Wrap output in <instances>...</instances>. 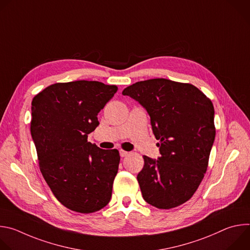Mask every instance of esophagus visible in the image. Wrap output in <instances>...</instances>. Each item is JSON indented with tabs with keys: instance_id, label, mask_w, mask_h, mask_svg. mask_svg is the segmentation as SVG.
<instances>
[{
	"instance_id": "1",
	"label": "esophagus",
	"mask_w": 250,
	"mask_h": 250,
	"mask_svg": "<svg viewBox=\"0 0 250 250\" xmlns=\"http://www.w3.org/2000/svg\"><path fill=\"white\" fill-rule=\"evenodd\" d=\"M120 154H121V156H122V157H125V156H127V155L129 154V152H128V151H125V150H123V149H121V150H120Z\"/></svg>"
}]
</instances>
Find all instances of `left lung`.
<instances>
[{"label": "left lung", "instance_id": "obj_1", "mask_svg": "<svg viewBox=\"0 0 250 250\" xmlns=\"http://www.w3.org/2000/svg\"><path fill=\"white\" fill-rule=\"evenodd\" d=\"M150 116L160 140V157L144 155L137 175L142 197L153 207L168 209L190 200L201 184L216 136L211 101L189 83L164 78L136 82L123 91Z\"/></svg>", "mask_w": 250, "mask_h": 250}]
</instances>
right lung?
Here are the masks:
<instances>
[{
  "label": "right lung",
  "mask_w": 250,
  "mask_h": 250,
  "mask_svg": "<svg viewBox=\"0 0 250 250\" xmlns=\"http://www.w3.org/2000/svg\"><path fill=\"white\" fill-rule=\"evenodd\" d=\"M117 91L116 85L80 80L52 84L32 99L30 132L40 169L55 198L71 210L94 212L111 200L119 150L99 148L87 139Z\"/></svg>",
  "instance_id": "add662e5"
}]
</instances>
